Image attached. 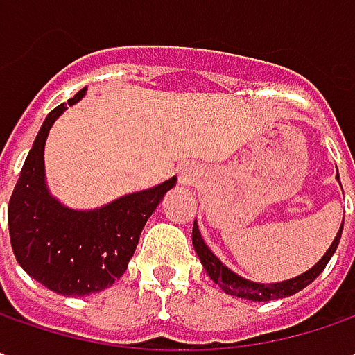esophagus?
<instances>
[{
	"mask_svg": "<svg viewBox=\"0 0 355 355\" xmlns=\"http://www.w3.org/2000/svg\"><path fill=\"white\" fill-rule=\"evenodd\" d=\"M192 175H194V171H192V168H190V171H182V180L187 182L189 178H192Z\"/></svg>",
	"mask_w": 355,
	"mask_h": 355,
	"instance_id": "1",
	"label": "esophagus"
}]
</instances>
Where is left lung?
Listing matches in <instances>:
<instances>
[{
	"instance_id": "1",
	"label": "left lung",
	"mask_w": 355,
	"mask_h": 355,
	"mask_svg": "<svg viewBox=\"0 0 355 355\" xmlns=\"http://www.w3.org/2000/svg\"><path fill=\"white\" fill-rule=\"evenodd\" d=\"M342 227L344 224L340 226V232L338 236L332 241V245L328 248V251L322 255V259L316 263L312 269H309L306 273L302 275L295 277V279H288V281H281V283H271V285H265V283H253V281H248L243 277L236 275L234 271H230L224 263L220 261L216 257L212 251L208 250V245L204 243V239L200 236V230L196 226H192V245H194V251L198 253L200 257V263L204 265L206 273L208 277L214 281L218 287L222 288L224 293L227 295H234V297H239V299H248V300H275V299H285V297H291L295 293H299L306 285H311L312 281L316 277L320 275L324 271V267L328 265L330 257L334 255L336 251L338 243H340V236H342Z\"/></svg>"
}]
</instances>
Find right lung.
<instances>
[{"instance_id":"add662e5","label":"right lung","mask_w":355,"mask_h":355,"mask_svg":"<svg viewBox=\"0 0 355 355\" xmlns=\"http://www.w3.org/2000/svg\"><path fill=\"white\" fill-rule=\"evenodd\" d=\"M80 90L68 105L84 96ZM67 105H56L39 129L13 189L7 224L19 265L46 288L84 297L112 287L125 273L141 230L159 202L177 184L168 178L153 189L125 194L96 210H72L44 184V141Z\"/></svg>"}]
</instances>
